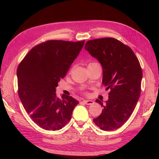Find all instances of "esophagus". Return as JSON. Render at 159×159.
<instances>
[{
	"mask_svg": "<svg viewBox=\"0 0 159 159\" xmlns=\"http://www.w3.org/2000/svg\"><path fill=\"white\" fill-rule=\"evenodd\" d=\"M83 102H84L85 104L88 105L94 104V102H93V101H92V100H84Z\"/></svg>",
	"mask_w": 159,
	"mask_h": 159,
	"instance_id": "obj_1",
	"label": "esophagus"
}]
</instances>
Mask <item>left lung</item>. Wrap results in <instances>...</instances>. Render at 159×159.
Returning <instances> with one entry per match:
<instances>
[{
	"label": "left lung",
	"mask_w": 159,
	"mask_h": 159,
	"mask_svg": "<svg viewBox=\"0 0 159 159\" xmlns=\"http://www.w3.org/2000/svg\"><path fill=\"white\" fill-rule=\"evenodd\" d=\"M85 50L102 65V83L110 89L104 104L95 100L103 109L93 122L103 131L119 129L131 117L140 96L143 73L139 61L129 46L113 38L89 40Z\"/></svg>",
	"instance_id": "obj_1"
}]
</instances>
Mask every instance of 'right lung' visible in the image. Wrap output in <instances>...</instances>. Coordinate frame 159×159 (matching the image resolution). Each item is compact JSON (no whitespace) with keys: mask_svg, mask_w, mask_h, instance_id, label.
<instances>
[{"mask_svg":"<svg viewBox=\"0 0 159 159\" xmlns=\"http://www.w3.org/2000/svg\"><path fill=\"white\" fill-rule=\"evenodd\" d=\"M85 41L48 40L34 47L17 69L18 95L32 121L57 131L71 118L79 103L71 96H56V88L82 49Z\"/></svg>","mask_w":159,"mask_h":159,"instance_id":"right-lung-1","label":"right lung"}]
</instances>
